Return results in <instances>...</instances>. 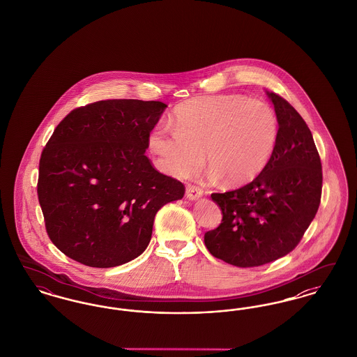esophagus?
I'll return each instance as SVG.
<instances>
[{
	"instance_id": "obj_1",
	"label": "esophagus",
	"mask_w": 357,
	"mask_h": 357,
	"mask_svg": "<svg viewBox=\"0 0 357 357\" xmlns=\"http://www.w3.org/2000/svg\"><path fill=\"white\" fill-rule=\"evenodd\" d=\"M202 195H204V190H202L201 187L192 186V185H188V186H187V199H190V201H197V199H199Z\"/></svg>"
}]
</instances>
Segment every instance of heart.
<instances>
[{
    "mask_svg": "<svg viewBox=\"0 0 357 357\" xmlns=\"http://www.w3.org/2000/svg\"><path fill=\"white\" fill-rule=\"evenodd\" d=\"M171 126L174 132L156 127L149 135L156 167L188 178L201 167L204 153L211 178L222 176L230 186L246 185L264 171L280 134L273 107L234 93L181 104Z\"/></svg>",
    "mask_w": 357,
    "mask_h": 357,
    "instance_id": "heart-1",
    "label": "heart"
}]
</instances>
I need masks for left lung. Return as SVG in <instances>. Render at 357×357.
I'll list each match as a JSON object with an SVG mask.
<instances>
[{
    "label": "left lung",
    "instance_id": "left-lung-1",
    "mask_svg": "<svg viewBox=\"0 0 357 357\" xmlns=\"http://www.w3.org/2000/svg\"><path fill=\"white\" fill-rule=\"evenodd\" d=\"M266 95L280 124L275 150L253 182L211 194L222 222L204 234L211 255L239 268L265 265L290 253L321 199V160L310 130L285 99L269 91Z\"/></svg>",
    "mask_w": 357,
    "mask_h": 357
}]
</instances>
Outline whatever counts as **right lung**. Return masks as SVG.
<instances>
[{
  "mask_svg": "<svg viewBox=\"0 0 357 357\" xmlns=\"http://www.w3.org/2000/svg\"><path fill=\"white\" fill-rule=\"evenodd\" d=\"M167 105L116 99L73 109L41 153L38 202L48 236L69 258L114 268L149 246L156 213L185 186L155 170L149 135Z\"/></svg>",
  "mask_w": 357,
  "mask_h": 357,
  "instance_id": "right-lung-1",
  "label": "right lung"
}]
</instances>
